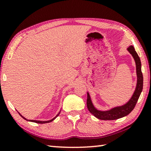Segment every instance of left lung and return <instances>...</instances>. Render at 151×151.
Instances as JSON below:
<instances>
[{
	"mask_svg": "<svg viewBox=\"0 0 151 151\" xmlns=\"http://www.w3.org/2000/svg\"><path fill=\"white\" fill-rule=\"evenodd\" d=\"M127 51L131 53L133 56L136 66V74H137V84H136L135 89L131 98L127 101L125 104L120 106H116L109 109V110H100L95 106L93 103L91 98L88 92H87V100H86V106L88 111L92 113L97 118L102 120H114L122 117L127 116L133 110L135 106L140 94L143 89V75L142 73V64L139 57L138 56L134 47L132 45L127 48Z\"/></svg>",
	"mask_w": 151,
	"mask_h": 151,
	"instance_id": "obj_1",
	"label": "left lung"
}]
</instances>
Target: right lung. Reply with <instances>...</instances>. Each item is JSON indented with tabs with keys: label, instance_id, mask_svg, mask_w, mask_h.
Masks as SVG:
<instances>
[{
	"label": "right lung",
	"instance_id": "obj_1",
	"mask_svg": "<svg viewBox=\"0 0 151 151\" xmlns=\"http://www.w3.org/2000/svg\"><path fill=\"white\" fill-rule=\"evenodd\" d=\"M60 111H61V110L59 111V112H58V114H57L56 115H55V116L54 117H53V119H50V120H47V121H40V120H34V119H26V118H25V117H23V116H22V115L21 114H20V113L19 112H18V113H19V114L20 115V116H21V117H22V118H23V119H26V120H27V121H29V122H35V123H38V124H45V123H49V122H52V121H53V120H54V119H55V118H56V117H57L58 116V115H59V114H60Z\"/></svg>",
	"mask_w": 151,
	"mask_h": 151
}]
</instances>
